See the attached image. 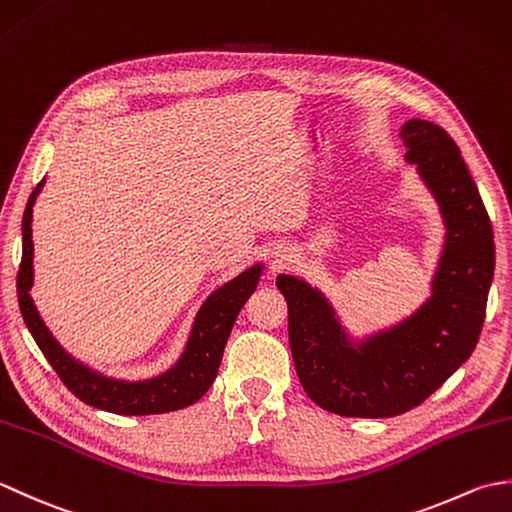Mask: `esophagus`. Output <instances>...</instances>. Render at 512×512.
<instances>
[{"instance_id": "1", "label": "esophagus", "mask_w": 512, "mask_h": 512, "mask_svg": "<svg viewBox=\"0 0 512 512\" xmlns=\"http://www.w3.org/2000/svg\"><path fill=\"white\" fill-rule=\"evenodd\" d=\"M286 253H288V250H277V253H275V264H284L286 259L290 257V255H286Z\"/></svg>"}]
</instances>
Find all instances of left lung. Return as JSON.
<instances>
[{
    "instance_id": "left-lung-1",
    "label": "left lung",
    "mask_w": 512,
    "mask_h": 512,
    "mask_svg": "<svg viewBox=\"0 0 512 512\" xmlns=\"http://www.w3.org/2000/svg\"><path fill=\"white\" fill-rule=\"evenodd\" d=\"M400 138L444 226L429 297L396 323L354 334L323 290L277 275L297 376L319 407L339 416L391 418L418 407L466 363L484 325L495 242L480 191L440 125L409 118Z\"/></svg>"
}]
</instances>
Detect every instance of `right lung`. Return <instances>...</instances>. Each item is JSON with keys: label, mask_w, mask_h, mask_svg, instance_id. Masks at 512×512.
<instances>
[{"label": "right lung", "mask_w": 512, "mask_h": 512, "mask_svg": "<svg viewBox=\"0 0 512 512\" xmlns=\"http://www.w3.org/2000/svg\"><path fill=\"white\" fill-rule=\"evenodd\" d=\"M46 184L43 178L37 189L30 193L24 220H21V239H24V253L17 275L19 310L24 317L32 339L37 341L39 350L48 358L72 394L83 400L85 405L118 413V416H151V413L178 411L198 402L217 376L222 363V354L233 330L239 310L244 308L246 299L257 290L259 279L264 275V262L248 266L233 279L217 286L209 297L202 301L200 310L195 312L187 341L180 356L162 372L147 378H118L103 374L99 369L81 363L65 347L54 339V334L43 323L41 314L30 297L35 286V246H32V206Z\"/></svg>", "instance_id": "right-lung-1"}]
</instances>
